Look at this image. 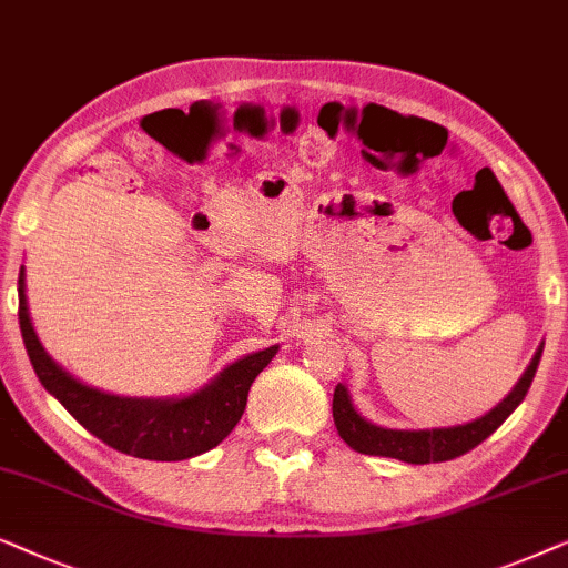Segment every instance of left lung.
<instances>
[{"label":"left lung","mask_w":568,"mask_h":568,"mask_svg":"<svg viewBox=\"0 0 568 568\" xmlns=\"http://www.w3.org/2000/svg\"><path fill=\"white\" fill-rule=\"evenodd\" d=\"M542 355V345L535 353V358L527 372L521 374L517 387L509 392V397L504 403H498L494 410L483 415V418L465 423V426H452V428H430V430H392L379 428L374 423L363 420L347 397V389L343 384H337L335 397H332V418H335L337 434L347 447L361 452V455H379L392 457L407 465H428V463H447L465 452L478 447L480 442L494 434L509 415L517 410V405L525 399L527 389L538 372V363Z\"/></svg>","instance_id":"1"}]
</instances>
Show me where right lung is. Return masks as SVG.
Listing matches in <instances>:
<instances>
[{"label":"right lung","instance_id":"1","mask_svg":"<svg viewBox=\"0 0 568 568\" xmlns=\"http://www.w3.org/2000/svg\"><path fill=\"white\" fill-rule=\"evenodd\" d=\"M18 320L28 358L38 382L54 395L64 410L111 449L155 463H176L217 447L236 428L246 407L248 389L267 363L275 358L277 345L244 355L210 382L205 389L181 399H132L105 395L72 379L62 366L49 358L38 343L26 304V270L18 277Z\"/></svg>","mask_w":568,"mask_h":568}]
</instances>
